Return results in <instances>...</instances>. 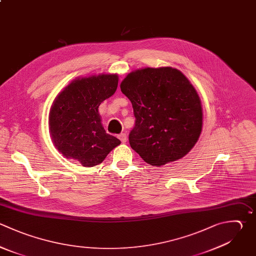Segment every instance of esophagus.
I'll list each match as a JSON object with an SVG mask.
<instances>
[{
  "label": "esophagus",
  "mask_w": 256,
  "mask_h": 256,
  "mask_svg": "<svg viewBox=\"0 0 256 256\" xmlns=\"http://www.w3.org/2000/svg\"><path fill=\"white\" fill-rule=\"evenodd\" d=\"M118 138L121 140L122 143H125L127 141V135L125 133H121L120 135H118Z\"/></svg>",
  "instance_id": "obj_1"
}]
</instances>
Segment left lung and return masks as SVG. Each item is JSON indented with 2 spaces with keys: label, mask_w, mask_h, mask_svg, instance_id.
<instances>
[{
  "label": "left lung",
  "mask_w": 256,
  "mask_h": 256,
  "mask_svg": "<svg viewBox=\"0 0 256 256\" xmlns=\"http://www.w3.org/2000/svg\"><path fill=\"white\" fill-rule=\"evenodd\" d=\"M120 88L136 118L130 146L146 163L162 166L193 148L202 130V106L182 72L172 67L135 70Z\"/></svg>",
  "instance_id": "1"
}]
</instances>
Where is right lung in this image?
I'll list each match as a JSON object with an SVG mask.
<instances>
[{"label": "right lung", "instance_id": "1", "mask_svg": "<svg viewBox=\"0 0 256 256\" xmlns=\"http://www.w3.org/2000/svg\"><path fill=\"white\" fill-rule=\"evenodd\" d=\"M117 86V74L77 78L56 97L49 114V129L55 146L66 158L93 167L120 145L119 139L106 133L98 111Z\"/></svg>", "mask_w": 256, "mask_h": 256}]
</instances>
